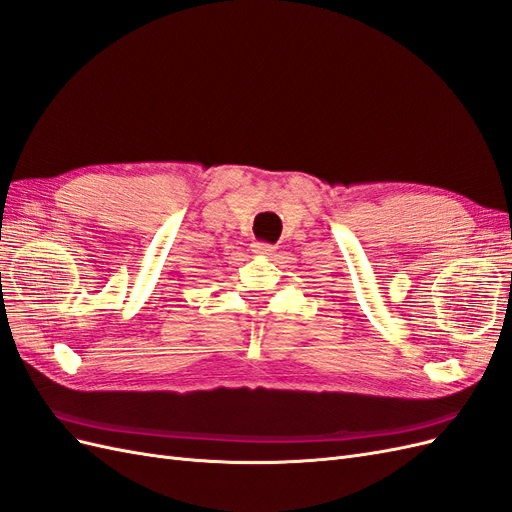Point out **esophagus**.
Returning a JSON list of instances; mask_svg holds the SVG:
<instances>
[{"label":"esophagus","mask_w":512,"mask_h":512,"mask_svg":"<svg viewBox=\"0 0 512 512\" xmlns=\"http://www.w3.org/2000/svg\"><path fill=\"white\" fill-rule=\"evenodd\" d=\"M252 252H254V254H258V256H273V252H275V245L256 241V243H252Z\"/></svg>","instance_id":"obj_1"}]
</instances>
